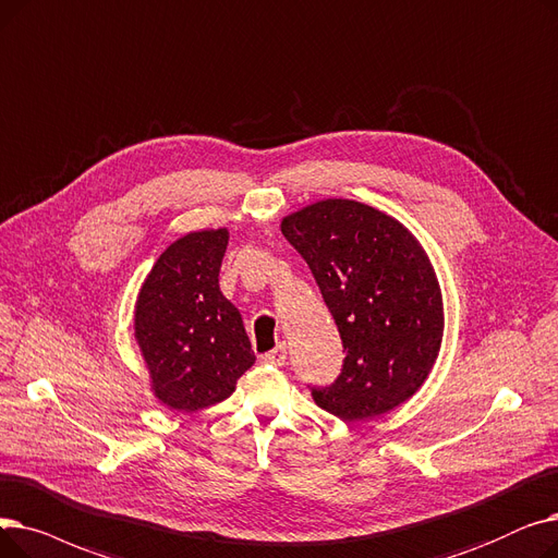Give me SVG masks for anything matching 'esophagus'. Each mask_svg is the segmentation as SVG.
Masks as SVG:
<instances>
[{"label": "esophagus", "mask_w": 558, "mask_h": 558, "mask_svg": "<svg viewBox=\"0 0 558 558\" xmlns=\"http://www.w3.org/2000/svg\"><path fill=\"white\" fill-rule=\"evenodd\" d=\"M286 359H288L286 344H279V348H275L272 352L263 354V363H268V365H283V363H286Z\"/></svg>", "instance_id": "1"}]
</instances>
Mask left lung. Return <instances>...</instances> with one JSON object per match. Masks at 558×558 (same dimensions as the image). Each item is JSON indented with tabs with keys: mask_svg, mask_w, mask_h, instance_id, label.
<instances>
[{
	"mask_svg": "<svg viewBox=\"0 0 558 558\" xmlns=\"http://www.w3.org/2000/svg\"><path fill=\"white\" fill-rule=\"evenodd\" d=\"M320 286L348 352L340 377L313 388L344 422L384 415L420 390L438 359L445 313L434 265L392 216L354 199H320L281 220Z\"/></svg>",
	"mask_w": 558,
	"mask_h": 558,
	"instance_id": "1",
	"label": "left lung"
}]
</instances>
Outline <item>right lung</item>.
Wrapping results in <instances>:
<instances>
[{
	"mask_svg": "<svg viewBox=\"0 0 558 558\" xmlns=\"http://www.w3.org/2000/svg\"><path fill=\"white\" fill-rule=\"evenodd\" d=\"M227 245V227L181 235L138 290L134 338L151 395L170 411L227 400L256 361L241 311L220 290Z\"/></svg>",
	"mask_w": 558,
	"mask_h": 558,
	"instance_id": "right-lung-1",
	"label": "right lung"
}]
</instances>
